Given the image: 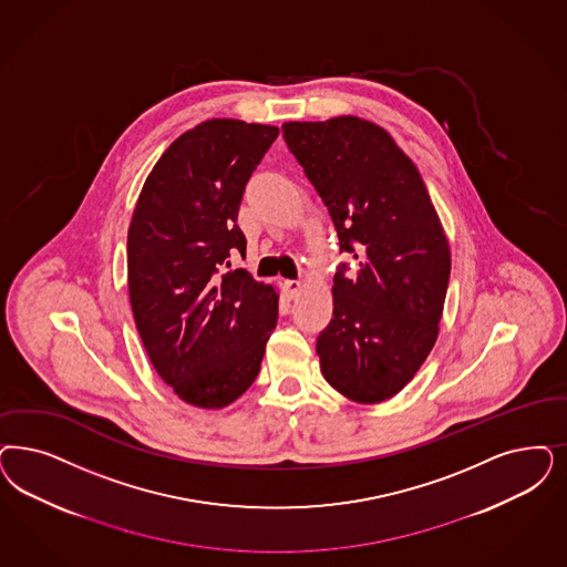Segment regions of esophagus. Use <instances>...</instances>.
Instances as JSON below:
<instances>
[{
	"instance_id": "34e87169",
	"label": "esophagus",
	"mask_w": 567,
	"mask_h": 567,
	"mask_svg": "<svg viewBox=\"0 0 567 567\" xmlns=\"http://www.w3.org/2000/svg\"><path fill=\"white\" fill-rule=\"evenodd\" d=\"M285 291L293 299L301 291V280H285Z\"/></svg>"
}]
</instances>
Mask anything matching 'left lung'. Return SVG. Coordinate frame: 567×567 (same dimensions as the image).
<instances>
[{"mask_svg": "<svg viewBox=\"0 0 567 567\" xmlns=\"http://www.w3.org/2000/svg\"><path fill=\"white\" fill-rule=\"evenodd\" d=\"M282 137L331 215L341 254L332 318L318 334L320 371L334 390L377 404L402 390L437 339L450 249L425 182L371 121H291Z\"/></svg>", "mask_w": 567, "mask_h": 567, "instance_id": "left-lung-1", "label": "left lung"}]
</instances>
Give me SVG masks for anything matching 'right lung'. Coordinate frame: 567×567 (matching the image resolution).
Masks as SVG:
<instances>
[{"label": "right lung", "instance_id": "1", "mask_svg": "<svg viewBox=\"0 0 567 567\" xmlns=\"http://www.w3.org/2000/svg\"><path fill=\"white\" fill-rule=\"evenodd\" d=\"M278 127L212 118L156 161L127 233V287L146 353L177 395L224 409L251 388L278 295L236 268L245 186Z\"/></svg>", "mask_w": 567, "mask_h": 567}]
</instances>
